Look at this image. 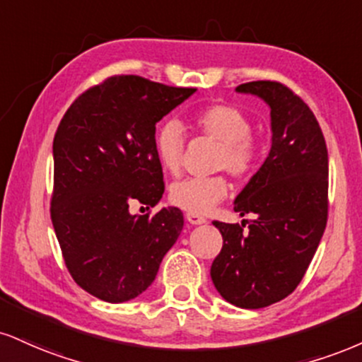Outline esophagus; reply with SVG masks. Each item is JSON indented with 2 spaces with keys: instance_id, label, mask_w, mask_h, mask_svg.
Listing matches in <instances>:
<instances>
[{
  "instance_id": "esophagus-1",
  "label": "esophagus",
  "mask_w": 362,
  "mask_h": 362,
  "mask_svg": "<svg viewBox=\"0 0 362 362\" xmlns=\"http://www.w3.org/2000/svg\"><path fill=\"white\" fill-rule=\"evenodd\" d=\"M187 221H189L190 224H195V226L207 223L206 217L200 216V214H194V212H187Z\"/></svg>"
}]
</instances>
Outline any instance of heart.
I'll use <instances>...</instances> for the list:
<instances>
[{
  "label": "heart",
  "mask_w": 362,
  "mask_h": 362,
  "mask_svg": "<svg viewBox=\"0 0 362 362\" xmlns=\"http://www.w3.org/2000/svg\"><path fill=\"white\" fill-rule=\"evenodd\" d=\"M194 128L199 133L221 143L216 156V170H228L233 177L247 178L258 168L261 150L251 134V121L233 104H211L195 111ZM155 153L158 162L170 173H178L184 163L185 136L177 121H163L155 132ZM229 192L224 175L192 177L172 187L170 200L177 207L194 214L211 212Z\"/></svg>",
  "instance_id": "1"
}]
</instances>
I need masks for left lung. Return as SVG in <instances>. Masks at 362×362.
<instances>
[{
  "instance_id": "8db88e82",
  "label": "left lung",
  "mask_w": 362,
  "mask_h": 362,
  "mask_svg": "<svg viewBox=\"0 0 362 362\" xmlns=\"http://www.w3.org/2000/svg\"><path fill=\"white\" fill-rule=\"evenodd\" d=\"M236 90L258 95L272 110V150L234 202L241 216L256 214L250 230L212 223L224 243L211 278L233 305L263 308L297 288L319 247L329 212V156L319 121L290 87L255 81Z\"/></svg>"
}]
</instances>
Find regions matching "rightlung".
Wrapping results in <instances>:
<instances>
[{
  "mask_svg": "<svg viewBox=\"0 0 362 362\" xmlns=\"http://www.w3.org/2000/svg\"><path fill=\"white\" fill-rule=\"evenodd\" d=\"M195 90L112 76L84 90L57 128L52 224L74 281L104 302L145 291L184 228L180 209L132 216L129 204L162 199L155 124Z\"/></svg>",
  "mask_w": 362,
  "mask_h": 362,
  "instance_id": "right-lung-1",
  "label": "right lung"
}]
</instances>
